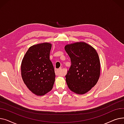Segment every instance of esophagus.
<instances>
[{
	"label": "esophagus",
	"instance_id": "1",
	"mask_svg": "<svg viewBox=\"0 0 124 124\" xmlns=\"http://www.w3.org/2000/svg\"><path fill=\"white\" fill-rule=\"evenodd\" d=\"M55 73L57 75H59V76H63V73L61 71V68H59L58 69H56L55 70Z\"/></svg>",
	"mask_w": 124,
	"mask_h": 124
}]
</instances>
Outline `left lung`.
<instances>
[{
  "label": "left lung",
  "mask_w": 124,
  "mask_h": 124,
  "mask_svg": "<svg viewBox=\"0 0 124 124\" xmlns=\"http://www.w3.org/2000/svg\"><path fill=\"white\" fill-rule=\"evenodd\" d=\"M71 65L65 75L69 88L77 94L88 92L97 83L100 75V61L96 50L84 42L65 47Z\"/></svg>",
  "instance_id": "left-lung-1"
}]
</instances>
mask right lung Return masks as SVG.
Segmentation results:
<instances>
[{"instance_id": "1", "label": "right lung", "mask_w": 124, "mask_h": 124, "mask_svg": "<svg viewBox=\"0 0 124 124\" xmlns=\"http://www.w3.org/2000/svg\"><path fill=\"white\" fill-rule=\"evenodd\" d=\"M52 45L44 43L31 47L23 58L21 73L23 81L31 92L43 95L52 89L55 82L54 68L50 60Z\"/></svg>"}]
</instances>
